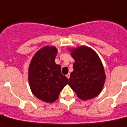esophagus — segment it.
I'll list each match as a JSON object with an SVG mask.
<instances>
[{"mask_svg":"<svg viewBox=\"0 0 127 127\" xmlns=\"http://www.w3.org/2000/svg\"><path fill=\"white\" fill-rule=\"evenodd\" d=\"M66 76H67V77L68 78V79H69V78H70V73H68Z\"/></svg>","mask_w":127,"mask_h":127,"instance_id":"esophagus-1","label":"esophagus"}]
</instances>
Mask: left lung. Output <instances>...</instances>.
Returning a JSON list of instances; mask_svg holds the SVG:
<instances>
[{
  "mask_svg": "<svg viewBox=\"0 0 127 127\" xmlns=\"http://www.w3.org/2000/svg\"><path fill=\"white\" fill-rule=\"evenodd\" d=\"M75 60L73 71L69 85L83 100H90L100 94L104 87L105 75L102 63L94 50L85 46L70 50Z\"/></svg>",
  "mask_w": 127,
  "mask_h": 127,
  "instance_id": "8db88e82",
  "label": "left lung"
}]
</instances>
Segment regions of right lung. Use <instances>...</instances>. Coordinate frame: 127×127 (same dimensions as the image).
Wrapping results in <instances>:
<instances>
[{
	"instance_id": "1",
	"label": "right lung",
	"mask_w": 127,
	"mask_h": 127,
	"mask_svg": "<svg viewBox=\"0 0 127 127\" xmlns=\"http://www.w3.org/2000/svg\"><path fill=\"white\" fill-rule=\"evenodd\" d=\"M57 52L55 46H44L36 52L29 65L28 79L31 92L47 103L57 100L69 81L61 73L60 65L55 63Z\"/></svg>"
}]
</instances>
